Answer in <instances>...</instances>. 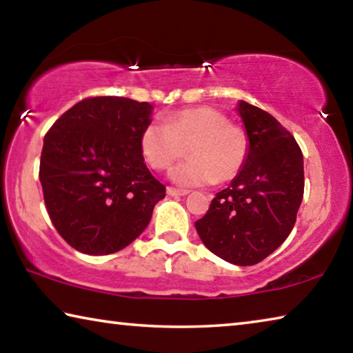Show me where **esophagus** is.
<instances>
[{
    "mask_svg": "<svg viewBox=\"0 0 353 353\" xmlns=\"http://www.w3.org/2000/svg\"><path fill=\"white\" fill-rule=\"evenodd\" d=\"M166 193H168L170 196H185V194H188V190H179V188L168 187L166 188Z\"/></svg>",
    "mask_w": 353,
    "mask_h": 353,
    "instance_id": "obj_1",
    "label": "esophagus"
}]
</instances>
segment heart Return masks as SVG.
Masks as SVG:
<instances>
[{
  "instance_id": "b5f03b06",
  "label": "heart",
  "mask_w": 353,
  "mask_h": 353,
  "mask_svg": "<svg viewBox=\"0 0 353 353\" xmlns=\"http://www.w3.org/2000/svg\"><path fill=\"white\" fill-rule=\"evenodd\" d=\"M188 146L191 160L176 166L171 179L181 187H202L240 174L249 155V137L212 107L179 110L163 123H149L140 135L143 157L159 171L171 168Z\"/></svg>"
}]
</instances>
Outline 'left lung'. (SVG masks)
Wrapping results in <instances>:
<instances>
[{
  "instance_id": "1",
  "label": "left lung",
  "mask_w": 353,
  "mask_h": 353,
  "mask_svg": "<svg viewBox=\"0 0 353 353\" xmlns=\"http://www.w3.org/2000/svg\"><path fill=\"white\" fill-rule=\"evenodd\" d=\"M249 137L246 165L194 223L214 255L238 266L256 265L291 234L303 198V155L294 137L260 107L241 101Z\"/></svg>"
}]
</instances>
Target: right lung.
I'll return each mask as SVG.
<instances>
[{
	"mask_svg": "<svg viewBox=\"0 0 353 353\" xmlns=\"http://www.w3.org/2000/svg\"><path fill=\"white\" fill-rule=\"evenodd\" d=\"M151 110L129 98L90 97L46 132L39 170L45 205L59 235L79 252L124 249L165 198L140 149Z\"/></svg>",
	"mask_w": 353,
	"mask_h": 353,
	"instance_id": "obj_1",
	"label": "right lung"
}]
</instances>
